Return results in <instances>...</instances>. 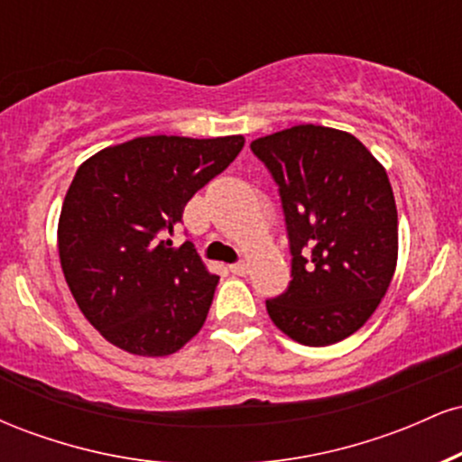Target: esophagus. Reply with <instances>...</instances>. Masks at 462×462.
Masks as SVG:
<instances>
[{"label":"esophagus","instance_id":"esophagus-1","mask_svg":"<svg viewBox=\"0 0 462 462\" xmlns=\"http://www.w3.org/2000/svg\"><path fill=\"white\" fill-rule=\"evenodd\" d=\"M230 272L235 275H245L247 273V263L238 261V263H232L230 264Z\"/></svg>","mask_w":462,"mask_h":462}]
</instances>
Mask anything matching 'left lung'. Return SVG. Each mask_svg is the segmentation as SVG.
I'll list each match as a JSON object with an SVG mask.
<instances>
[{"label":"left lung","mask_w":462,"mask_h":462,"mask_svg":"<svg viewBox=\"0 0 462 462\" xmlns=\"http://www.w3.org/2000/svg\"><path fill=\"white\" fill-rule=\"evenodd\" d=\"M282 204L291 282L267 300L301 346L343 341L378 309L397 263V208L383 164L347 132L293 125L252 141Z\"/></svg>","instance_id":"left-lung-1"}]
</instances>
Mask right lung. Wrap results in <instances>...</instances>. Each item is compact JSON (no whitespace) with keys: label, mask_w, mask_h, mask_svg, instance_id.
<instances>
[{"label":"right lung","mask_w":462,"mask_h":462,"mask_svg":"<svg viewBox=\"0 0 462 462\" xmlns=\"http://www.w3.org/2000/svg\"><path fill=\"white\" fill-rule=\"evenodd\" d=\"M243 145V136H141L79 164L62 204L58 252L79 310L106 341L167 356L204 326L219 278L193 243L171 247L167 236Z\"/></svg>","instance_id":"1"}]
</instances>
